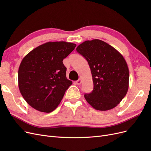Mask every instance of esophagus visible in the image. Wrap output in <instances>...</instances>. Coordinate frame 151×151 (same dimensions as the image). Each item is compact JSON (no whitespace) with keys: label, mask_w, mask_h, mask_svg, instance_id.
Masks as SVG:
<instances>
[{"label":"esophagus","mask_w":151,"mask_h":151,"mask_svg":"<svg viewBox=\"0 0 151 151\" xmlns=\"http://www.w3.org/2000/svg\"><path fill=\"white\" fill-rule=\"evenodd\" d=\"M81 83H82V81H81V79H78L77 81H76V84H77V85H80V84H81Z\"/></svg>","instance_id":"esophagus-1"}]
</instances>
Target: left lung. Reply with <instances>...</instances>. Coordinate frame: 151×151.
Instances as JSON below:
<instances>
[{
	"label": "left lung",
	"instance_id": "1",
	"mask_svg": "<svg viewBox=\"0 0 151 151\" xmlns=\"http://www.w3.org/2000/svg\"><path fill=\"white\" fill-rule=\"evenodd\" d=\"M88 61L94 88L84 98L96 110L116 107L129 89V70L122 55L102 40L85 41L76 48Z\"/></svg>",
	"mask_w": 151,
	"mask_h": 151
}]
</instances>
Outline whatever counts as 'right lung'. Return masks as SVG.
Here are the masks:
<instances>
[{
    "label": "right lung",
    "instance_id": "obj_1",
    "mask_svg": "<svg viewBox=\"0 0 151 151\" xmlns=\"http://www.w3.org/2000/svg\"><path fill=\"white\" fill-rule=\"evenodd\" d=\"M76 45L66 42H47L26 55L18 70L20 93L30 106L50 113L61 102L72 82L66 77L63 60Z\"/></svg>",
    "mask_w": 151,
    "mask_h": 151
}]
</instances>
